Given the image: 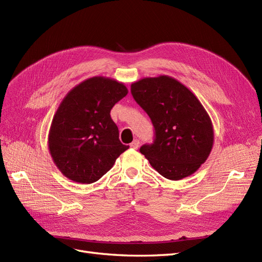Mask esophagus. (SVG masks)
I'll return each instance as SVG.
<instances>
[{"mask_svg": "<svg viewBox=\"0 0 262 262\" xmlns=\"http://www.w3.org/2000/svg\"><path fill=\"white\" fill-rule=\"evenodd\" d=\"M139 145H140V141H139V140H134V141L132 142V143L130 144V146H131L132 148H134V149H138Z\"/></svg>", "mask_w": 262, "mask_h": 262, "instance_id": "esophagus-1", "label": "esophagus"}]
</instances>
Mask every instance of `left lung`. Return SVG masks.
I'll use <instances>...</instances> for the list:
<instances>
[{"instance_id": "1", "label": "left lung", "mask_w": 262, "mask_h": 262, "mask_svg": "<svg viewBox=\"0 0 262 262\" xmlns=\"http://www.w3.org/2000/svg\"><path fill=\"white\" fill-rule=\"evenodd\" d=\"M131 94L148 115L154 141L140 152L165 178L192 175L207 161L214 141L211 119L194 94L167 75L131 84Z\"/></svg>"}]
</instances>
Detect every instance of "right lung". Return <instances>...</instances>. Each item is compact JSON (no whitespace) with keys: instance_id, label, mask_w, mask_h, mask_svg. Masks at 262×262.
Instances as JSON below:
<instances>
[{"instance_id":"1","label":"right lung","mask_w":262,"mask_h":262,"mask_svg":"<svg viewBox=\"0 0 262 262\" xmlns=\"http://www.w3.org/2000/svg\"><path fill=\"white\" fill-rule=\"evenodd\" d=\"M128 94L113 78L95 76L71 90L55 113L49 150L67 178L80 184L97 181L129 148L119 140L110 110Z\"/></svg>"}]
</instances>
